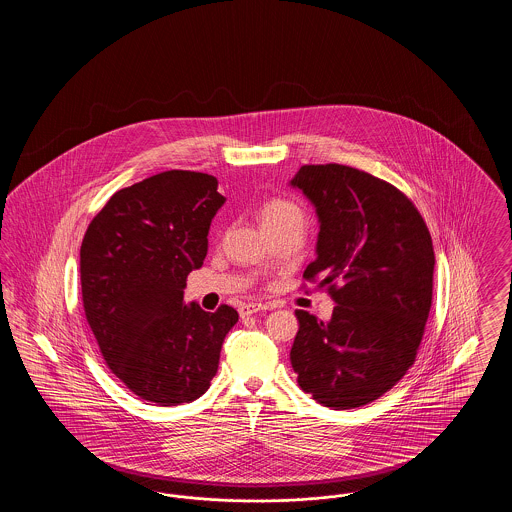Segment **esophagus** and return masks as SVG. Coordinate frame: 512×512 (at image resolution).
Masks as SVG:
<instances>
[{
  "mask_svg": "<svg viewBox=\"0 0 512 512\" xmlns=\"http://www.w3.org/2000/svg\"><path fill=\"white\" fill-rule=\"evenodd\" d=\"M270 309L268 305L265 303H244V305H240V317H249V315H255V313H259V311H267Z\"/></svg>",
  "mask_w": 512,
  "mask_h": 512,
  "instance_id": "esophagus-1",
  "label": "esophagus"
}]
</instances>
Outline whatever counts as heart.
<instances>
[{
    "label": "heart",
    "instance_id": "obj_1",
    "mask_svg": "<svg viewBox=\"0 0 512 512\" xmlns=\"http://www.w3.org/2000/svg\"><path fill=\"white\" fill-rule=\"evenodd\" d=\"M292 215H301L299 207L292 203V201L280 199V197L268 199L267 203L263 205V209H261L263 224L274 222V220L286 219V217H292Z\"/></svg>",
    "mask_w": 512,
    "mask_h": 512
}]
</instances>
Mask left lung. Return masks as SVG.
<instances>
[{"instance_id": "obj_1", "label": "left lung", "mask_w": 512, "mask_h": 512, "mask_svg": "<svg viewBox=\"0 0 512 512\" xmlns=\"http://www.w3.org/2000/svg\"><path fill=\"white\" fill-rule=\"evenodd\" d=\"M292 186L320 222L317 259L303 278L326 286L336 303L328 322L295 311L297 384L324 407H363L416 359L432 307V236L413 201L368 172L303 165Z\"/></svg>"}]
</instances>
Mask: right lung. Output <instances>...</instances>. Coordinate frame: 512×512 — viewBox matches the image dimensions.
<instances>
[{
    "label": "right lung",
    "instance_id": "add662e5",
    "mask_svg": "<svg viewBox=\"0 0 512 512\" xmlns=\"http://www.w3.org/2000/svg\"><path fill=\"white\" fill-rule=\"evenodd\" d=\"M205 172L167 171L122 188L92 219L80 247L84 315L122 384L163 407L209 390L238 311L184 303L203 265L224 197Z\"/></svg>",
    "mask_w": 512,
    "mask_h": 512
}]
</instances>
